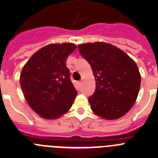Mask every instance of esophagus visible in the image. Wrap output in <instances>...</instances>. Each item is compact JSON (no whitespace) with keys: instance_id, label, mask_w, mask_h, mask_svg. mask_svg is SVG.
Returning <instances> with one entry per match:
<instances>
[{"instance_id":"1","label":"esophagus","mask_w":158,"mask_h":158,"mask_svg":"<svg viewBox=\"0 0 158 158\" xmlns=\"http://www.w3.org/2000/svg\"><path fill=\"white\" fill-rule=\"evenodd\" d=\"M76 85H77L78 88H80L81 85H82V82H81V81H78V82H76Z\"/></svg>"}]
</instances>
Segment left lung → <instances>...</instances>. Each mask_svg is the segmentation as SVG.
<instances>
[{"label":"left lung","instance_id":"1","mask_svg":"<svg viewBox=\"0 0 158 158\" xmlns=\"http://www.w3.org/2000/svg\"><path fill=\"white\" fill-rule=\"evenodd\" d=\"M78 48L96 79V90L89 97L93 113L106 120L124 116L140 90L141 77L137 64L121 49L106 42L82 44Z\"/></svg>","mask_w":158,"mask_h":158}]
</instances>
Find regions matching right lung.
Returning a JSON list of instances; mask_svg holds the SVG:
<instances>
[{
  "label": "right lung",
  "instance_id": "right-lung-1",
  "mask_svg": "<svg viewBox=\"0 0 158 158\" xmlns=\"http://www.w3.org/2000/svg\"><path fill=\"white\" fill-rule=\"evenodd\" d=\"M73 43L51 44L35 53L23 67L20 82L32 110L42 118L57 119L73 105L77 91L66 67Z\"/></svg>",
  "mask_w": 158,
  "mask_h": 158
}]
</instances>
